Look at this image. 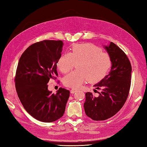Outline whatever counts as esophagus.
Here are the masks:
<instances>
[{
	"label": "esophagus",
	"instance_id": "esophagus-1",
	"mask_svg": "<svg viewBox=\"0 0 147 147\" xmlns=\"http://www.w3.org/2000/svg\"><path fill=\"white\" fill-rule=\"evenodd\" d=\"M77 89H72L71 91H70V92H71V94H74V93H75L76 92H77Z\"/></svg>",
	"mask_w": 147,
	"mask_h": 147
}]
</instances>
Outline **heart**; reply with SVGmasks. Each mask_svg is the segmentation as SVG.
<instances>
[{"mask_svg": "<svg viewBox=\"0 0 147 147\" xmlns=\"http://www.w3.org/2000/svg\"><path fill=\"white\" fill-rule=\"evenodd\" d=\"M78 63V70L71 72L63 78L65 86L78 88L89 81L96 83L107 75L111 66V59L107 53L92 44H76L70 53H65L59 58L57 66L62 73L70 71Z\"/></svg>", "mask_w": 147, "mask_h": 147, "instance_id": "b5f03b06", "label": "heart"}]
</instances>
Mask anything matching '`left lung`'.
Segmentation results:
<instances>
[{
	"label": "left lung",
	"mask_w": 147,
	"mask_h": 147,
	"mask_svg": "<svg viewBox=\"0 0 147 147\" xmlns=\"http://www.w3.org/2000/svg\"><path fill=\"white\" fill-rule=\"evenodd\" d=\"M104 47L111 59V71L93 86L102 90L99 95L86 93L84 104L85 114L94 121L106 120L117 113L126 102L131 85L132 69L125 53L113 42Z\"/></svg>",
	"instance_id": "left-lung-1"
}]
</instances>
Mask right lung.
Segmentation results:
<instances>
[{
  "mask_svg": "<svg viewBox=\"0 0 147 147\" xmlns=\"http://www.w3.org/2000/svg\"><path fill=\"white\" fill-rule=\"evenodd\" d=\"M64 43L43 40L30 45L19 61L15 77L18 97L27 112L36 119L51 123L63 115L69 91L60 88L56 94L48 90L50 79L57 76V63Z\"/></svg>",
  "mask_w": 147,
  "mask_h": 147,
  "instance_id": "obj_1",
  "label": "right lung"
}]
</instances>
